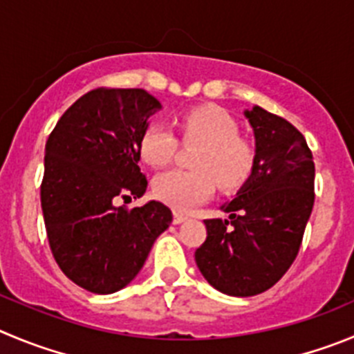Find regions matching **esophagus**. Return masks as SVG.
<instances>
[{
  "mask_svg": "<svg viewBox=\"0 0 354 354\" xmlns=\"http://www.w3.org/2000/svg\"><path fill=\"white\" fill-rule=\"evenodd\" d=\"M185 220H187V214H181V213H178V211H174L173 213V223H183Z\"/></svg>",
  "mask_w": 354,
  "mask_h": 354,
  "instance_id": "1",
  "label": "esophagus"
}]
</instances>
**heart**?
<instances>
[{
	"mask_svg": "<svg viewBox=\"0 0 354 354\" xmlns=\"http://www.w3.org/2000/svg\"><path fill=\"white\" fill-rule=\"evenodd\" d=\"M181 136L187 145H201L196 173L171 169L157 174L151 190L158 201L176 211H192L211 199L216 181L223 190H236L252 176L255 151L239 140V127L227 111L216 106H201L187 111L180 120ZM180 141L169 125L153 122L140 138V155L153 167L166 166L176 153Z\"/></svg>",
	"mask_w": 354,
	"mask_h": 354,
	"instance_id": "heart-1",
	"label": "heart"
}]
</instances>
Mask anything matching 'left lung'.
Instances as JSON below:
<instances>
[{"label": "left lung", "instance_id": "obj_1", "mask_svg": "<svg viewBox=\"0 0 354 354\" xmlns=\"http://www.w3.org/2000/svg\"><path fill=\"white\" fill-rule=\"evenodd\" d=\"M244 115L255 132L252 176L222 206L229 220H204L207 237L196 250L207 283L232 297L262 293L285 276L315 204V160L299 129L260 106Z\"/></svg>", "mask_w": 354, "mask_h": 354}]
</instances>
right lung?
<instances>
[{
	"mask_svg": "<svg viewBox=\"0 0 354 354\" xmlns=\"http://www.w3.org/2000/svg\"><path fill=\"white\" fill-rule=\"evenodd\" d=\"M160 102L143 88L99 87L64 111L45 147L41 209L52 255L75 285L113 293L136 277L173 222L167 206L117 207L147 192L140 138Z\"/></svg>",
	"mask_w": 354,
	"mask_h": 354,
	"instance_id": "obj_1",
	"label": "right lung"
}]
</instances>
